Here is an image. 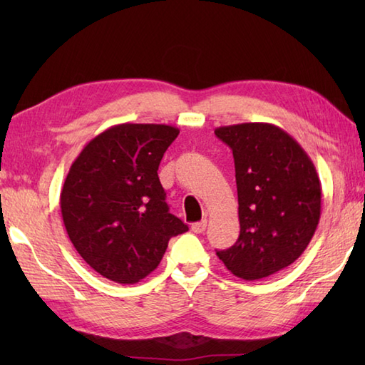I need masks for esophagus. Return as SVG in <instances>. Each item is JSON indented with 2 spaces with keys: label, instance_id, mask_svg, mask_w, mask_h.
Returning a JSON list of instances; mask_svg holds the SVG:
<instances>
[{
  "label": "esophagus",
  "instance_id": "obj_1",
  "mask_svg": "<svg viewBox=\"0 0 365 365\" xmlns=\"http://www.w3.org/2000/svg\"><path fill=\"white\" fill-rule=\"evenodd\" d=\"M205 229H207V220H200L199 222L191 224V230L195 232V234H202Z\"/></svg>",
  "mask_w": 365,
  "mask_h": 365
}]
</instances>
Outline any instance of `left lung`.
I'll return each mask as SVG.
<instances>
[{"instance_id": "left-lung-1", "label": "left lung", "mask_w": 365, "mask_h": 365, "mask_svg": "<svg viewBox=\"0 0 365 365\" xmlns=\"http://www.w3.org/2000/svg\"><path fill=\"white\" fill-rule=\"evenodd\" d=\"M235 161L240 237L216 251L237 277L257 281L292 265L315 234L322 183L312 160L281 127L246 122L218 127Z\"/></svg>"}]
</instances>
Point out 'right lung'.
<instances>
[{"mask_svg": "<svg viewBox=\"0 0 365 365\" xmlns=\"http://www.w3.org/2000/svg\"><path fill=\"white\" fill-rule=\"evenodd\" d=\"M180 130L119 123L84 145L61 190L75 250L98 274L136 284L160 265L170 237L188 230L169 213L158 166Z\"/></svg>", "mask_w": 365, "mask_h": 365, "instance_id": "obj_1", "label": "right lung"}]
</instances>
